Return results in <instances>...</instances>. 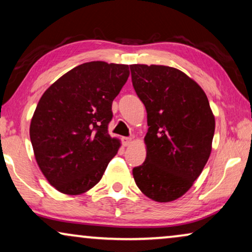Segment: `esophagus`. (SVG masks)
I'll list each match as a JSON object with an SVG mask.
<instances>
[{
	"instance_id": "obj_1",
	"label": "esophagus",
	"mask_w": 252,
	"mask_h": 252,
	"mask_svg": "<svg viewBox=\"0 0 252 252\" xmlns=\"http://www.w3.org/2000/svg\"><path fill=\"white\" fill-rule=\"evenodd\" d=\"M132 143V137H123V146L128 147Z\"/></svg>"
}]
</instances>
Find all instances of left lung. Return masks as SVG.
<instances>
[{
	"mask_svg": "<svg viewBox=\"0 0 252 252\" xmlns=\"http://www.w3.org/2000/svg\"><path fill=\"white\" fill-rule=\"evenodd\" d=\"M133 87L147 110V157L135 184L159 203L185 195L208 163L216 120L204 91L175 67L132 64Z\"/></svg>",
	"mask_w": 252,
	"mask_h": 252,
	"instance_id": "obj_1",
	"label": "left lung"
}]
</instances>
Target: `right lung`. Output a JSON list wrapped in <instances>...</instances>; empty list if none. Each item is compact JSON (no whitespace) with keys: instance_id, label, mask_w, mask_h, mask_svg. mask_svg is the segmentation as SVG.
<instances>
[{"instance_id":"1","label":"right lung","mask_w":252,"mask_h":252,"mask_svg":"<svg viewBox=\"0 0 252 252\" xmlns=\"http://www.w3.org/2000/svg\"><path fill=\"white\" fill-rule=\"evenodd\" d=\"M129 75L128 65L89 62L57 79L41 96L30 125L34 156L48 182L80 195L101 180L118 153L108 133L112 101Z\"/></svg>"}]
</instances>
